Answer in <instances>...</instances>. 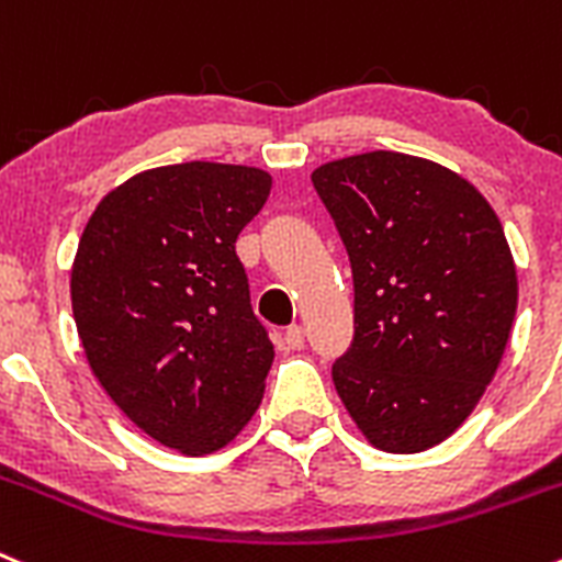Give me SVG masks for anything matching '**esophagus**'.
Returning <instances> with one entry per match:
<instances>
[{"label":"esophagus","mask_w":562,"mask_h":562,"mask_svg":"<svg viewBox=\"0 0 562 562\" xmlns=\"http://www.w3.org/2000/svg\"><path fill=\"white\" fill-rule=\"evenodd\" d=\"M285 344L288 349H293V352L302 349V346H305V329L299 327V324H291V327L285 329Z\"/></svg>","instance_id":"1"}]
</instances>
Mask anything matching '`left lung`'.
<instances>
[{
    "instance_id": "1",
    "label": "left lung",
    "mask_w": 562,
    "mask_h": 562,
    "mask_svg": "<svg viewBox=\"0 0 562 562\" xmlns=\"http://www.w3.org/2000/svg\"><path fill=\"white\" fill-rule=\"evenodd\" d=\"M311 180L355 282L335 391L376 449L424 452L469 418L505 355L518 305L505 229L469 180L424 157L366 151Z\"/></svg>"
}]
</instances>
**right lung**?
Here are the masks:
<instances>
[{
  "label": "right lung",
  "instance_id": "1",
  "mask_svg": "<svg viewBox=\"0 0 562 562\" xmlns=\"http://www.w3.org/2000/svg\"><path fill=\"white\" fill-rule=\"evenodd\" d=\"M269 191L251 166L140 171L77 246L71 307L93 376L135 427L191 458L227 447L263 400L274 346L235 240Z\"/></svg>",
  "mask_w": 562,
  "mask_h": 562
}]
</instances>
